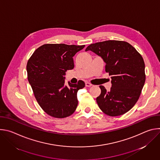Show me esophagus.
Instances as JSON below:
<instances>
[{
	"instance_id": "34e87169",
	"label": "esophagus",
	"mask_w": 160,
	"mask_h": 160,
	"mask_svg": "<svg viewBox=\"0 0 160 160\" xmlns=\"http://www.w3.org/2000/svg\"><path fill=\"white\" fill-rule=\"evenodd\" d=\"M92 85V84L90 83V82H85V86H86V87H91Z\"/></svg>"
}]
</instances>
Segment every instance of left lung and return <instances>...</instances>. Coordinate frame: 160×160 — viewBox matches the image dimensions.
<instances>
[{"label": "left lung", "mask_w": 160, "mask_h": 160, "mask_svg": "<svg viewBox=\"0 0 160 160\" xmlns=\"http://www.w3.org/2000/svg\"><path fill=\"white\" fill-rule=\"evenodd\" d=\"M87 51L102 58L106 72L111 78L109 91L99 86L101 92L96 98L99 108L110 117L123 115L138 101L145 83V64L142 56L132 45L120 40L92 43L86 48Z\"/></svg>", "instance_id": "8db88e82"}]
</instances>
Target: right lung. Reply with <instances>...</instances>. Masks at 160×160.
<instances>
[{
  "label": "right lung",
  "instance_id": "obj_1",
  "mask_svg": "<svg viewBox=\"0 0 160 160\" xmlns=\"http://www.w3.org/2000/svg\"><path fill=\"white\" fill-rule=\"evenodd\" d=\"M85 45L47 43L35 50L28 61L27 70L37 101L48 115L63 118L72 115L78 105L77 92L85 87L77 83L64 85L65 73L74 68L73 57Z\"/></svg>",
  "mask_w": 160,
  "mask_h": 160
}]
</instances>
